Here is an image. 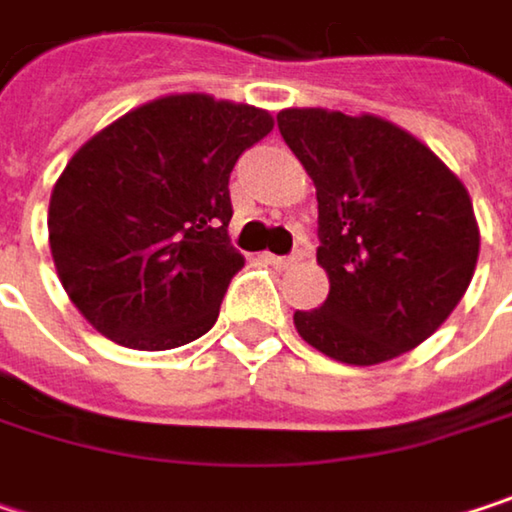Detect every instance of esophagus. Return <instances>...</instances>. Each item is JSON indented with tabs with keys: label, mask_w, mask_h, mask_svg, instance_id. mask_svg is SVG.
<instances>
[{
	"label": "esophagus",
	"mask_w": 512,
	"mask_h": 512,
	"mask_svg": "<svg viewBox=\"0 0 512 512\" xmlns=\"http://www.w3.org/2000/svg\"><path fill=\"white\" fill-rule=\"evenodd\" d=\"M305 257L302 249H296V252H290V255H266L269 263H275V266H293V263H299Z\"/></svg>",
	"instance_id": "1"
}]
</instances>
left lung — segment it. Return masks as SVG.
<instances>
[{
  "label": "left lung",
  "mask_w": 512,
  "mask_h": 512,
  "mask_svg": "<svg viewBox=\"0 0 512 512\" xmlns=\"http://www.w3.org/2000/svg\"><path fill=\"white\" fill-rule=\"evenodd\" d=\"M278 130L317 186V263L329 296L296 332L347 364L415 350L457 308L480 252L457 174L406 130L326 109H284Z\"/></svg>",
  "instance_id": "1"
}]
</instances>
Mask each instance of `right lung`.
Here are the masks:
<instances>
[{"instance_id": "1", "label": "right lung", "mask_w": 512, "mask_h": 512, "mask_svg": "<svg viewBox=\"0 0 512 512\" xmlns=\"http://www.w3.org/2000/svg\"><path fill=\"white\" fill-rule=\"evenodd\" d=\"M269 112L171 94L145 103L61 171L50 249L82 317L130 350H174L213 329L243 255L231 246V171Z\"/></svg>"}]
</instances>
